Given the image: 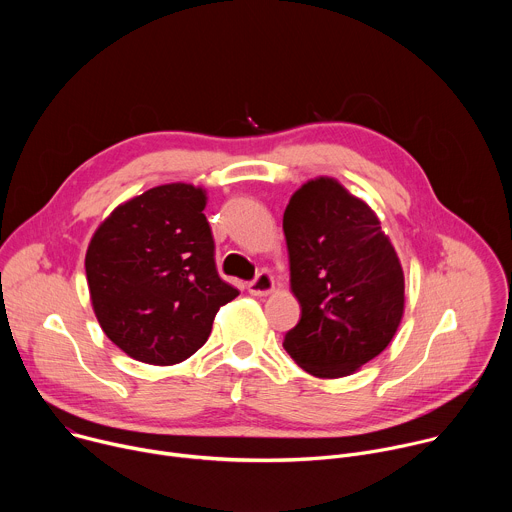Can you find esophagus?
Here are the masks:
<instances>
[{"instance_id": "1", "label": "esophagus", "mask_w": 512, "mask_h": 512, "mask_svg": "<svg viewBox=\"0 0 512 512\" xmlns=\"http://www.w3.org/2000/svg\"><path fill=\"white\" fill-rule=\"evenodd\" d=\"M273 289H275V281H273V277L269 273H259L253 281L247 283V291H249L251 296H257V298L269 296Z\"/></svg>"}]
</instances>
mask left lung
Returning <instances> with one entry per match:
<instances>
[{"label":"left lung","instance_id":"obj_1","mask_svg":"<svg viewBox=\"0 0 512 512\" xmlns=\"http://www.w3.org/2000/svg\"><path fill=\"white\" fill-rule=\"evenodd\" d=\"M291 291L302 318L283 348L318 379L356 373L393 340L405 277L375 210L338 180H308L283 212Z\"/></svg>","mask_w":512,"mask_h":512}]
</instances>
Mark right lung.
Instances as JSON below:
<instances>
[{
    "mask_svg": "<svg viewBox=\"0 0 512 512\" xmlns=\"http://www.w3.org/2000/svg\"><path fill=\"white\" fill-rule=\"evenodd\" d=\"M206 190L174 182L119 204L95 231L87 281L95 316L127 356L168 367L210 336L239 296L214 265Z\"/></svg>",
    "mask_w": 512,
    "mask_h": 512,
    "instance_id": "right-lung-1",
    "label": "right lung"
}]
</instances>
